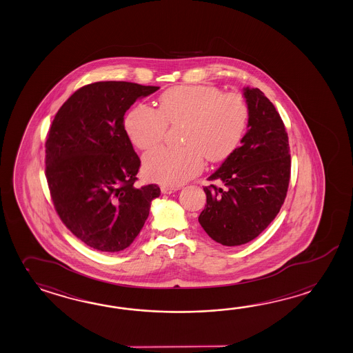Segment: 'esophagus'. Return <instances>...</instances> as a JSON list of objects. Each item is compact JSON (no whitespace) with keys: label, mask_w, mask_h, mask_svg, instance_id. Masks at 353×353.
Returning <instances> with one entry per match:
<instances>
[{"label":"esophagus","mask_w":353,"mask_h":353,"mask_svg":"<svg viewBox=\"0 0 353 353\" xmlns=\"http://www.w3.org/2000/svg\"><path fill=\"white\" fill-rule=\"evenodd\" d=\"M179 190H180V188H171V186H162V188H161L162 194H165V195H171L173 192L179 191Z\"/></svg>","instance_id":"obj_1"}]
</instances>
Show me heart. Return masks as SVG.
<instances>
[{
  "instance_id": "heart-1",
  "label": "heart",
  "mask_w": 353,
  "mask_h": 353,
  "mask_svg": "<svg viewBox=\"0 0 353 353\" xmlns=\"http://www.w3.org/2000/svg\"><path fill=\"white\" fill-rule=\"evenodd\" d=\"M248 106L239 94H223L209 86H177L158 100V110L135 106L125 119L126 133L141 149L158 145L168 124L180 125L181 148H158L145 154L143 170L149 180L180 186L201 172L204 157L220 162L243 137Z\"/></svg>"
}]
</instances>
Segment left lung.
<instances>
[{
  "label": "left lung",
  "mask_w": 353,
  "mask_h": 353,
  "mask_svg": "<svg viewBox=\"0 0 353 353\" xmlns=\"http://www.w3.org/2000/svg\"><path fill=\"white\" fill-rule=\"evenodd\" d=\"M248 106L242 145L209 177L199 223L215 242L234 247L257 238L276 218L290 182V147L280 114L259 88L244 87Z\"/></svg>",
  "instance_id": "obj_1"
}]
</instances>
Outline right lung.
Listing matches in <instances>:
<instances>
[{"instance_id": "add662e5", "label": "right lung", "mask_w": 353, "mask_h": 353, "mask_svg": "<svg viewBox=\"0 0 353 353\" xmlns=\"http://www.w3.org/2000/svg\"><path fill=\"white\" fill-rule=\"evenodd\" d=\"M159 87L124 81L81 87L58 110L46 143V176L64 225L88 247L120 252L148 218L157 185L134 186L141 159L124 126L126 110Z\"/></svg>"}]
</instances>
